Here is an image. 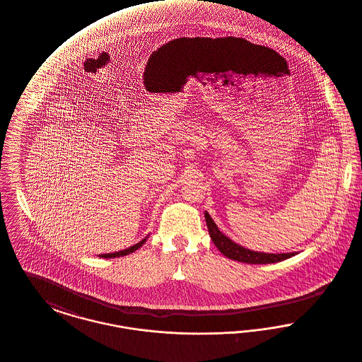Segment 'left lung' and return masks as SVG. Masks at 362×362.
I'll return each instance as SVG.
<instances>
[{"instance_id":"obj_1","label":"left lung","mask_w":362,"mask_h":362,"mask_svg":"<svg viewBox=\"0 0 362 362\" xmlns=\"http://www.w3.org/2000/svg\"><path fill=\"white\" fill-rule=\"evenodd\" d=\"M205 220H206L208 231L212 238L214 246L220 250L221 255H226L230 259L246 262V264H274V262H279V261H283V259H287L293 255H298L297 252L274 255V253H264V252H255V250L246 249V247L235 243L233 239H230L228 236L223 234L208 212H205Z\"/></svg>"}]
</instances>
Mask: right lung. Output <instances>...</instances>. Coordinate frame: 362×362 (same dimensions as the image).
Listing matches in <instances>:
<instances>
[{"instance_id": "obj_1", "label": "right lung", "mask_w": 362, "mask_h": 362, "mask_svg": "<svg viewBox=\"0 0 362 362\" xmlns=\"http://www.w3.org/2000/svg\"><path fill=\"white\" fill-rule=\"evenodd\" d=\"M148 238H149V235L145 236V238H144L141 242H138L136 245H134V246H131V247H128V249H124V250L115 252V253H107V255H100L98 257H101V258H116V257H123V255H131V253L136 252L139 247H142V246L145 245V242L148 240Z\"/></svg>"}]
</instances>
